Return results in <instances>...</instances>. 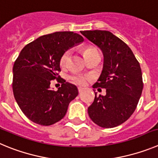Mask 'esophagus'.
Masks as SVG:
<instances>
[{"instance_id":"obj_1","label":"esophagus","mask_w":158,"mask_h":158,"mask_svg":"<svg viewBox=\"0 0 158 158\" xmlns=\"http://www.w3.org/2000/svg\"><path fill=\"white\" fill-rule=\"evenodd\" d=\"M78 91H79V94L82 93V92L83 91V88H82V87H79V88H78Z\"/></svg>"}]
</instances>
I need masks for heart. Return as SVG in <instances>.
Wrapping results in <instances>:
<instances>
[{
	"mask_svg": "<svg viewBox=\"0 0 158 158\" xmlns=\"http://www.w3.org/2000/svg\"><path fill=\"white\" fill-rule=\"evenodd\" d=\"M94 49H95V48L92 47V46H87L83 50V54L86 55L87 53L90 52L91 51H93ZM69 51H66V52L64 53L63 55L60 57V64L61 67H64L66 65L67 62H68V59H69ZM71 82L72 83L76 85H79V86H83L86 83L88 80V77L86 76H82V75H73V76H71L69 77Z\"/></svg>",
	"mask_w": 158,
	"mask_h": 158,
	"instance_id": "obj_1",
	"label": "heart"
}]
</instances>
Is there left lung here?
<instances>
[{"label":"left lung","mask_w":158,"mask_h":158,"mask_svg":"<svg viewBox=\"0 0 158 158\" xmlns=\"http://www.w3.org/2000/svg\"><path fill=\"white\" fill-rule=\"evenodd\" d=\"M81 34L98 45L104 55L102 75L93 88H105V96L97 95L88 108L92 121L111 128L124 123L133 114L143 88L139 61L121 39L107 31H85Z\"/></svg>","instance_id":"left-lung-1"}]
</instances>
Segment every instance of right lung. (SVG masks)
<instances>
[{"instance_id":"1","label":"right lung","mask_w":158,"mask_h":158,"mask_svg":"<svg viewBox=\"0 0 158 158\" xmlns=\"http://www.w3.org/2000/svg\"><path fill=\"white\" fill-rule=\"evenodd\" d=\"M83 40L72 31H58L39 37L21 50L13 65L12 90L22 112L34 123L49 126L64 117L79 92L60 78V60L67 49ZM54 79L62 83L56 92L50 89Z\"/></svg>"}]
</instances>
